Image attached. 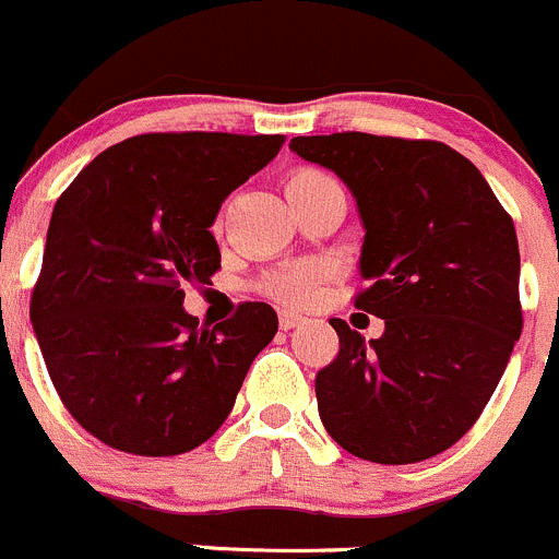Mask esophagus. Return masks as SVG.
<instances>
[{
    "instance_id": "1",
    "label": "esophagus",
    "mask_w": 559,
    "mask_h": 559,
    "mask_svg": "<svg viewBox=\"0 0 559 559\" xmlns=\"http://www.w3.org/2000/svg\"><path fill=\"white\" fill-rule=\"evenodd\" d=\"M302 316L300 313H292V311H281V316H278V324H281V330H295V326H300L302 324Z\"/></svg>"
}]
</instances>
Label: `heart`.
Here are the masks:
<instances>
[{
  "label": "heart",
  "mask_w": 559,
  "mask_h": 559,
  "mask_svg": "<svg viewBox=\"0 0 559 559\" xmlns=\"http://www.w3.org/2000/svg\"><path fill=\"white\" fill-rule=\"evenodd\" d=\"M326 178L321 170H297L289 175L286 180V189H297V186L313 183V180ZM316 284H319V270L311 267V264H300V267L281 270L273 278L267 281V292L273 297L284 302H295V306H302L316 295Z\"/></svg>",
  "instance_id": "obj_1"
}]
</instances>
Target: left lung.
<instances>
[{
  "mask_svg": "<svg viewBox=\"0 0 559 559\" xmlns=\"http://www.w3.org/2000/svg\"><path fill=\"white\" fill-rule=\"evenodd\" d=\"M289 148L357 200L370 286L354 306L384 319L370 343L330 319L341 352L316 376L326 432L381 465L447 452L481 416L522 335L514 222L478 167L436 140L337 132Z\"/></svg>",
  "mask_w": 559,
  "mask_h": 559,
  "instance_id": "1",
  "label": "left lung"
}]
</instances>
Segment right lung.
Returning <instances> with one entry per match:
<instances>
[{
    "instance_id": "right-lung-1",
    "label": "right lung",
    "mask_w": 559,
    "mask_h": 559,
    "mask_svg": "<svg viewBox=\"0 0 559 559\" xmlns=\"http://www.w3.org/2000/svg\"><path fill=\"white\" fill-rule=\"evenodd\" d=\"M284 140L138 134L88 162L56 200L29 316L61 403L107 447L173 456L205 443L278 332L267 302L200 326L180 284L222 267L211 233L222 202Z\"/></svg>"
}]
</instances>
